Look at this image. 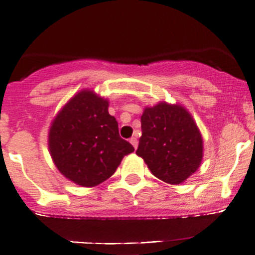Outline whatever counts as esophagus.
<instances>
[{
  "label": "esophagus",
  "instance_id": "obj_1",
  "mask_svg": "<svg viewBox=\"0 0 255 255\" xmlns=\"http://www.w3.org/2000/svg\"><path fill=\"white\" fill-rule=\"evenodd\" d=\"M130 143L131 144H132V146H133V148H137V146H138V141H137V138H136V137H131L130 138Z\"/></svg>",
  "mask_w": 255,
  "mask_h": 255
}]
</instances>
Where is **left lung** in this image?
Here are the masks:
<instances>
[{
  "label": "left lung",
  "instance_id": "8db88e82",
  "mask_svg": "<svg viewBox=\"0 0 255 255\" xmlns=\"http://www.w3.org/2000/svg\"><path fill=\"white\" fill-rule=\"evenodd\" d=\"M141 128L136 154L155 177L179 185L197 171L203 159V138L185 107L164 101L146 107Z\"/></svg>",
  "mask_w": 255,
  "mask_h": 255
}]
</instances>
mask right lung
<instances>
[{"mask_svg": "<svg viewBox=\"0 0 255 255\" xmlns=\"http://www.w3.org/2000/svg\"><path fill=\"white\" fill-rule=\"evenodd\" d=\"M109 102L85 89L58 112L48 131V148L54 165L70 181L95 187L112 176L133 147L119 136Z\"/></svg>", "mask_w": 255, "mask_h": 255, "instance_id": "add662e5", "label": "right lung"}]
</instances>
